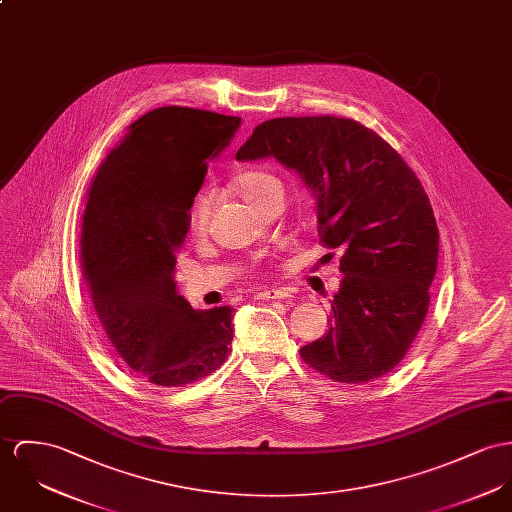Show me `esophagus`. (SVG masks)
<instances>
[{
    "mask_svg": "<svg viewBox=\"0 0 512 512\" xmlns=\"http://www.w3.org/2000/svg\"><path fill=\"white\" fill-rule=\"evenodd\" d=\"M257 300H284L292 298V294L286 288H261L255 292Z\"/></svg>",
    "mask_w": 512,
    "mask_h": 512,
    "instance_id": "obj_1",
    "label": "esophagus"
}]
</instances>
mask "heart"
I'll return each instance as SVG.
<instances>
[{
    "label": "heart",
    "mask_w": 512,
    "mask_h": 512,
    "mask_svg": "<svg viewBox=\"0 0 512 512\" xmlns=\"http://www.w3.org/2000/svg\"><path fill=\"white\" fill-rule=\"evenodd\" d=\"M234 189L241 197L245 198L251 206H259L271 193L280 191V181L271 171L265 169H243L234 177ZM212 214V198L206 193H198L191 200L187 210V230L193 237H202L208 230Z\"/></svg>",
    "instance_id": "b5f03b06"
}]
</instances>
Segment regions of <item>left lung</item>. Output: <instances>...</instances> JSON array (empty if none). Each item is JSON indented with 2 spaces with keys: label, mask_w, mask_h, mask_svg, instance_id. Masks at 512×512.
<instances>
[{
  "label": "left lung",
  "mask_w": 512,
  "mask_h": 512,
  "mask_svg": "<svg viewBox=\"0 0 512 512\" xmlns=\"http://www.w3.org/2000/svg\"><path fill=\"white\" fill-rule=\"evenodd\" d=\"M267 156L314 189L319 243L343 251L329 329L300 349L302 360L341 384L382 378L429 312L438 261L431 200L394 148L353 118L265 120L236 158Z\"/></svg>",
  "instance_id": "1"
}]
</instances>
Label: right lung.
<instances>
[{
    "label": "right lung",
    "mask_w": 512,
    "mask_h": 512,
    "mask_svg": "<svg viewBox=\"0 0 512 512\" xmlns=\"http://www.w3.org/2000/svg\"><path fill=\"white\" fill-rule=\"evenodd\" d=\"M239 122L191 107L154 109L130 124L87 191L79 259L95 314L120 358L161 388L210 376L230 353L234 310H193L173 273L206 159Z\"/></svg>",
    "instance_id": "1"
}]
</instances>
